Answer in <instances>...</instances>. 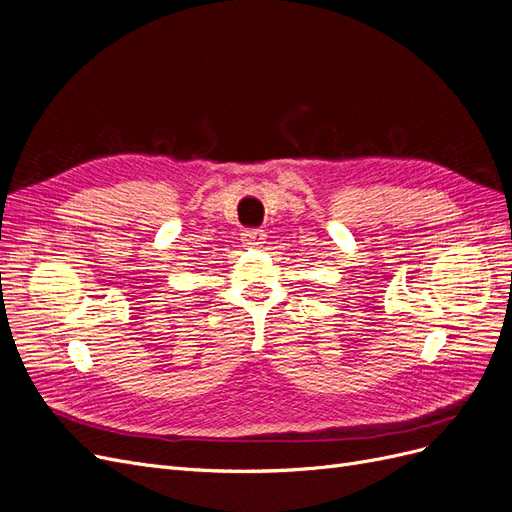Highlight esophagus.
I'll return each instance as SVG.
<instances>
[{
  "mask_svg": "<svg viewBox=\"0 0 512 512\" xmlns=\"http://www.w3.org/2000/svg\"><path fill=\"white\" fill-rule=\"evenodd\" d=\"M241 239L245 245H260L262 241H265V232H262L260 228H245L241 232Z\"/></svg>",
  "mask_w": 512,
  "mask_h": 512,
  "instance_id": "34e87169",
  "label": "esophagus"
}]
</instances>
